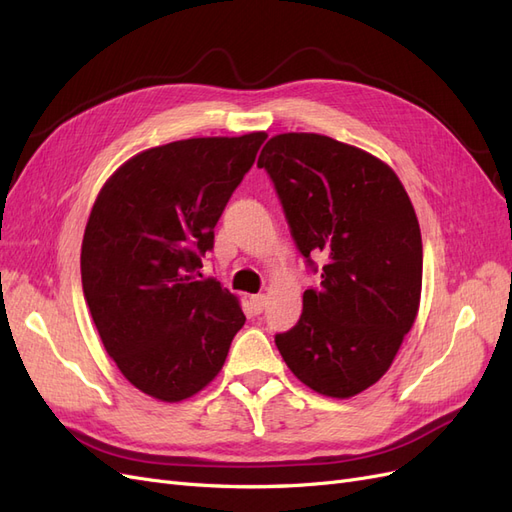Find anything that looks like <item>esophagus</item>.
Segmentation results:
<instances>
[{"label":"esophagus","mask_w":512,"mask_h":512,"mask_svg":"<svg viewBox=\"0 0 512 512\" xmlns=\"http://www.w3.org/2000/svg\"><path fill=\"white\" fill-rule=\"evenodd\" d=\"M250 305H252V312L254 314H260L262 309H265V305H267V297H265V294H252Z\"/></svg>","instance_id":"esophagus-1"}]
</instances>
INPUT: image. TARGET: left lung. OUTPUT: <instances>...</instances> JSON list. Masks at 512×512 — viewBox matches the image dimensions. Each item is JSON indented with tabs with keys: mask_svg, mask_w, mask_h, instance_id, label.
<instances>
[{
	"mask_svg": "<svg viewBox=\"0 0 512 512\" xmlns=\"http://www.w3.org/2000/svg\"><path fill=\"white\" fill-rule=\"evenodd\" d=\"M265 168L299 252L324 260L320 288L275 335L282 359L309 389L337 399L389 371L421 305L423 241L395 170L371 153L314 132L269 138Z\"/></svg>",
	"mask_w": 512,
	"mask_h": 512,
	"instance_id": "left-lung-1",
	"label": "left lung"
}]
</instances>
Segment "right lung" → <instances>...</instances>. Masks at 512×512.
I'll list each match as a JSON object with an SVG mask.
<instances>
[{
    "label": "right lung",
    "mask_w": 512,
    "mask_h": 512,
    "mask_svg": "<svg viewBox=\"0 0 512 512\" xmlns=\"http://www.w3.org/2000/svg\"><path fill=\"white\" fill-rule=\"evenodd\" d=\"M265 138L203 136L145 149L106 179L91 207L85 301L108 356L153 399L177 404L203 391L245 324L235 294L196 275Z\"/></svg>",
    "instance_id": "add662e5"
}]
</instances>
